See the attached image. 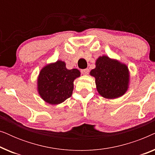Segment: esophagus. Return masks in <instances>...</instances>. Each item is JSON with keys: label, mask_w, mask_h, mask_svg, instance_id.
Wrapping results in <instances>:
<instances>
[{"label": "esophagus", "mask_w": 155, "mask_h": 155, "mask_svg": "<svg viewBox=\"0 0 155 155\" xmlns=\"http://www.w3.org/2000/svg\"><path fill=\"white\" fill-rule=\"evenodd\" d=\"M81 73L83 74V75H87L88 73H89V70L87 68L83 69V70H82V71H81Z\"/></svg>", "instance_id": "obj_1"}]
</instances>
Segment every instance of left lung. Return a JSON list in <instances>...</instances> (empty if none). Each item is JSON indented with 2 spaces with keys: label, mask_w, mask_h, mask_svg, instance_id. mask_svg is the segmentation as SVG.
I'll list each match as a JSON object with an SVG mask.
<instances>
[{
  "label": "left lung",
  "mask_w": 155,
  "mask_h": 155,
  "mask_svg": "<svg viewBox=\"0 0 155 155\" xmlns=\"http://www.w3.org/2000/svg\"><path fill=\"white\" fill-rule=\"evenodd\" d=\"M90 75L95 78L97 90L106 99H116L127 92L130 82L128 66L107 56H99Z\"/></svg>",
  "instance_id": "obj_1"
}]
</instances>
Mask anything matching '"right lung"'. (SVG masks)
Masks as SVG:
<instances>
[{"label":"right lung","instance_id":"1","mask_svg":"<svg viewBox=\"0 0 155 155\" xmlns=\"http://www.w3.org/2000/svg\"><path fill=\"white\" fill-rule=\"evenodd\" d=\"M80 76L79 70H68L65 63L57 61L47 64L39 72L37 78V91L46 103L56 105L71 97L74 80Z\"/></svg>","mask_w":155,"mask_h":155}]
</instances>
